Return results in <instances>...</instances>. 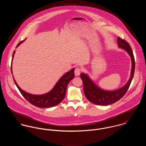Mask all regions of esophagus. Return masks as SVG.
Listing matches in <instances>:
<instances>
[{
	"instance_id": "esophagus-1",
	"label": "esophagus",
	"mask_w": 146,
	"mask_h": 146,
	"mask_svg": "<svg viewBox=\"0 0 146 146\" xmlns=\"http://www.w3.org/2000/svg\"><path fill=\"white\" fill-rule=\"evenodd\" d=\"M81 72H82V70L80 69V68H79V67H76L75 70V76H78L80 75Z\"/></svg>"
}]
</instances>
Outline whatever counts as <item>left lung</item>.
<instances>
[{
	"mask_svg": "<svg viewBox=\"0 0 146 146\" xmlns=\"http://www.w3.org/2000/svg\"><path fill=\"white\" fill-rule=\"evenodd\" d=\"M118 46L129 54L131 61L130 77L124 86L115 90H106L101 89L94 83L86 74L82 73L80 78L83 82L84 92L86 98L92 103L100 106H108L120 100L126 93L133 78L135 70V60L133 50L125 40L117 38Z\"/></svg>",
	"mask_w": 146,
	"mask_h": 146,
	"instance_id": "1",
	"label": "left lung"
}]
</instances>
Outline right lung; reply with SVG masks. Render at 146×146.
Wrapping results in <instances>:
<instances>
[{
	"label": "right lung",
	"instance_id": "right-lung-1",
	"mask_svg": "<svg viewBox=\"0 0 146 146\" xmlns=\"http://www.w3.org/2000/svg\"><path fill=\"white\" fill-rule=\"evenodd\" d=\"M25 40L20 42L17 44L16 48L18 47L21 43H22ZM15 52H16L15 50H14L13 52V53L12 55V62ZM74 71H75V68H73L70 71L67 72L58 80V81L55 84V85L50 91H49V92L45 94H41V95L32 94L23 90L22 89H21L20 87H19L18 84L16 82L13 76V78L15 83L18 88L19 90H20L21 94L27 101H28L30 104L38 107L49 108V107H52L56 106L60 104L66 95L67 86L69 83V82L74 78V76H75ZM11 72L12 74V65H11Z\"/></svg>",
	"mask_w": 146,
	"mask_h": 146
}]
</instances>
